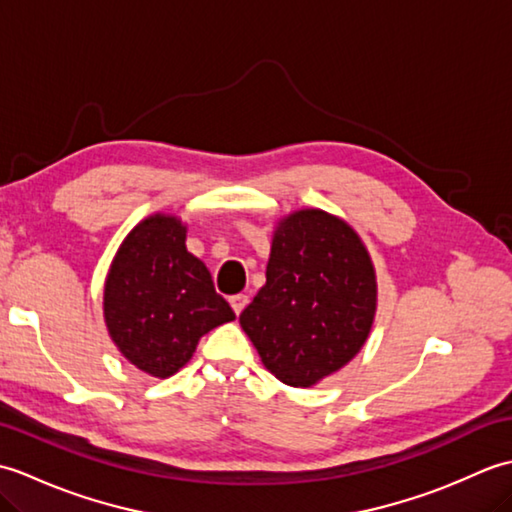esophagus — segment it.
Returning a JSON list of instances; mask_svg holds the SVG:
<instances>
[{"label": "esophagus", "mask_w": 512, "mask_h": 512, "mask_svg": "<svg viewBox=\"0 0 512 512\" xmlns=\"http://www.w3.org/2000/svg\"><path fill=\"white\" fill-rule=\"evenodd\" d=\"M248 306V297L246 295H235L231 297V308L235 310V314H242V310Z\"/></svg>", "instance_id": "1"}]
</instances>
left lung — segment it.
Wrapping results in <instances>:
<instances>
[{"mask_svg": "<svg viewBox=\"0 0 512 512\" xmlns=\"http://www.w3.org/2000/svg\"><path fill=\"white\" fill-rule=\"evenodd\" d=\"M376 270L341 217L299 209L273 231L266 284L239 325L270 374L312 387L361 352L376 317Z\"/></svg>", "mask_w": 512, "mask_h": 512, "instance_id": "8db88e82", "label": "left lung"}]
</instances>
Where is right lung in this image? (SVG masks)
Listing matches in <instances>:
<instances>
[{"instance_id":"obj_1","label":"right lung","mask_w":512,"mask_h":512,"mask_svg":"<svg viewBox=\"0 0 512 512\" xmlns=\"http://www.w3.org/2000/svg\"><path fill=\"white\" fill-rule=\"evenodd\" d=\"M107 332L129 363L169 378L206 332L235 319L209 268L187 250V224L154 213L127 233L105 277Z\"/></svg>"}]
</instances>
